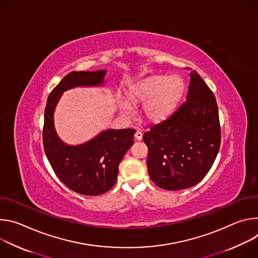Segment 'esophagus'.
I'll return each instance as SVG.
<instances>
[{
  "instance_id": "obj_1",
  "label": "esophagus",
  "mask_w": 258,
  "mask_h": 258,
  "mask_svg": "<svg viewBox=\"0 0 258 258\" xmlns=\"http://www.w3.org/2000/svg\"><path fill=\"white\" fill-rule=\"evenodd\" d=\"M135 138H136L138 141H141V140H142V138H143V134H142V132H140V131L136 132V134H135Z\"/></svg>"
}]
</instances>
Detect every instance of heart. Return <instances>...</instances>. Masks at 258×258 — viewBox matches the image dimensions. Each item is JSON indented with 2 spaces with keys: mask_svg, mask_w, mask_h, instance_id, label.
Listing matches in <instances>:
<instances>
[{
  "mask_svg": "<svg viewBox=\"0 0 258 258\" xmlns=\"http://www.w3.org/2000/svg\"><path fill=\"white\" fill-rule=\"evenodd\" d=\"M185 92V82L179 77H151L138 84L128 98L134 104H144L142 111L147 120L159 122L174 111ZM120 108L126 114L133 111L127 102H122Z\"/></svg>",
  "mask_w": 258,
  "mask_h": 258,
  "instance_id": "1",
  "label": "heart"
}]
</instances>
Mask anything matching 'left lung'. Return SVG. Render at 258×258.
<instances>
[{
  "label": "left lung",
  "instance_id": "left-lung-1",
  "mask_svg": "<svg viewBox=\"0 0 258 258\" xmlns=\"http://www.w3.org/2000/svg\"><path fill=\"white\" fill-rule=\"evenodd\" d=\"M190 78L186 102L143 136L150 177L168 191L198 183L210 170L220 146L215 97L197 71H191Z\"/></svg>",
  "mask_w": 258,
  "mask_h": 258
}]
</instances>
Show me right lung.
Wrapping results in <instances>:
<instances>
[{
	"instance_id": "add662e5",
	"label": "right lung",
	"mask_w": 258,
	"mask_h": 258,
	"mask_svg": "<svg viewBox=\"0 0 258 258\" xmlns=\"http://www.w3.org/2000/svg\"><path fill=\"white\" fill-rule=\"evenodd\" d=\"M105 75L106 70L68 73L51 92L45 109L43 144L47 158L66 187L86 196L104 194L114 186L118 165L134 143L136 131L107 130L85 144L68 146L58 138L53 115L64 91L101 86Z\"/></svg>"
}]
</instances>
